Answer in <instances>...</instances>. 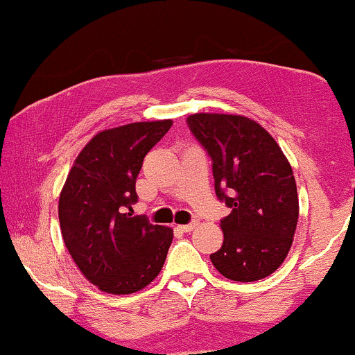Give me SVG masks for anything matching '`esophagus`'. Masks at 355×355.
Here are the masks:
<instances>
[{"label": "esophagus", "instance_id": "34e87169", "mask_svg": "<svg viewBox=\"0 0 355 355\" xmlns=\"http://www.w3.org/2000/svg\"><path fill=\"white\" fill-rule=\"evenodd\" d=\"M199 225V222L198 220H194V222H191V224H186V225H178V229L179 230H182V232H191V230H194L196 227Z\"/></svg>", "mask_w": 355, "mask_h": 355}]
</instances>
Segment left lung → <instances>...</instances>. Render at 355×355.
Wrapping results in <instances>:
<instances>
[{
	"instance_id": "obj_1",
	"label": "left lung",
	"mask_w": 355,
	"mask_h": 355,
	"mask_svg": "<svg viewBox=\"0 0 355 355\" xmlns=\"http://www.w3.org/2000/svg\"><path fill=\"white\" fill-rule=\"evenodd\" d=\"M187 125L212 157L217 198L232 209L220 220L224 243L211 255L214 266L240 283L270 277L288 257L298 224L290 161L248 116L192 113Z\"/></svg>"
}]
</instances>
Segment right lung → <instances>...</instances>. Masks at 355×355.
Masks as SVG:
<instances>
[{"mask_svg": "<svg viewBox=\"0 0 355 355\" xmlns=\"http://www.w3.org/2000/svg\"><path fill=\"white\" fill-rule=\"evenodd\" d=\"M171 125L137 121L100 131L69 171L59 196L60 232L78 270L100 291L131 295L163 268L173 229L133 217L131 204L144 156Z\"/></svg>", "mask_w": 355, "mask_h": 355, "instance_id": "1", "label": "right lung"}]
</instances>
